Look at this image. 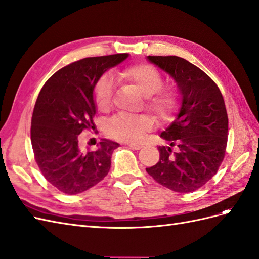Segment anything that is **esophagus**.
<instances>
[{
	"label": "esophagus",
	"instance_id": "esophagus-1",
	"mask_svg": "<svg viewBox=\"0 0 259 259\" xmlns=\"http://www.w3.org/2000/svg\"><path fill=\"white\" fill-rule=\"evenodd\" d=\"M128 147L132 149H135V150H140L141 148H143V145L142 144H137V143H130L128 144Z\"/></svg>",
	"mask_w": 259,
	"mask_h": 259
}]
</instances>
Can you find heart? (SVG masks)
Returning a JSON list of instances; mask_svg holds the SVG:
<instances>
[{
  "label": "heart",
  "mask_w": 259,
  "mask_h": 259,
  "mask_svg": "<svg viewBox=\"0 0 259 259\" xmlns=\"http://www.w3.org/2000/svg\"><path fill=\"white\" fill-rule=\"evenodd\" d=\"M118 79L146 98L147 108L159 118L172 117L179 105V97L175 90H159L162 85V77L155 67L146 64L132 66L119 73ZM111 101L112 80L110 77H103L94 91V103L99 110L106 111L110 108ZM153 118L146 115L117 116L108 124L106 133L117 141L136 142L153 128Z\"/></svg>",
  "instance_id": "1"
}]
</instances>
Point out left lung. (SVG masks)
<instances>
[{"label":"left lung","instance_id":"1","mask_svg":"<svg viewBox=\"0 0 259 259\" xmlns=\"http://www.w3.org/2000/svg\"><path fill=\"white\" fill-rule=\"evenodd\" d=\"M147 60L175 81L179 110L160 134L168 146L158 147L159 161L146 171L170 190L192 192L217 174L224 158L229 119L223 97L209 75L184 58L147 56Z\"/></svg>","mask_w":259,"mask_h":259}]
</instances>
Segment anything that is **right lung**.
Here are the masks:
<instances>
[{
    "mask_svg": "<svg viewBox=\"0 0 259 259\" xmlns=\"http://www.w3.org/2000/svg\"><path fill=\"white\" fill-rule=\"evenodd\" d=\"M130 55L91 57L72 62L48 79L37 98L30 138L44 177L59 191L78 194L98 185L111 168L119 144L103 138L97 149L82 148L79 134L94 127V89L101 77Z\"/></svg>",
    "mask_w": 259,
    "mask_h": 259,
    "instance_id": "right-lung-1",
    "label": "right lung"
}]
</instances>
